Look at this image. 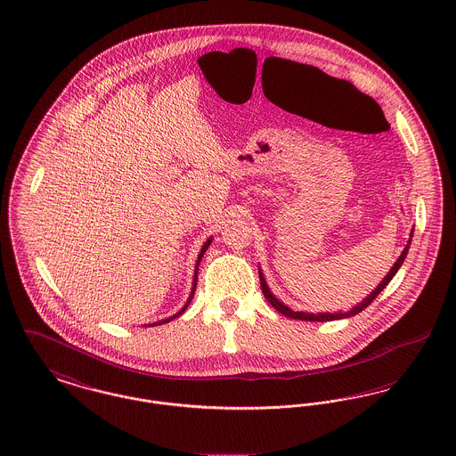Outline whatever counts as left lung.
I'll return each instance as SVG.
<instances>
[{
    "instance_id": "obj_1",
    "label": "left lung",
    "mask_w": 456,
    "mask_h": 456,
    "mask_svg": "<svg viewBox=\"0 0 456 456\" xmlns=\"http://www.w3.org/2000/svg\"><path fill=\"white\" fill-rule=\"evenodd\" d=\"M413 236V229L412 232H411V238H409V242H407V246L403 248V251H402V255L398 256V260L393 263V266H391L390 272H388V275L379 282V285L369 294L366 299H362L361 303L355 304L350 311H337V313H304V311H294V309H290L287 304H283L282 301H279L273 294H272V290H270V287L266 285V281H265V275H263V272H261V268H258V273H260V283H261V290H263V296L268 299V303L272 304L279 313H282L283 316H287V318H292V320H301V322H335V320H344V318H350V316H355V314H359L362 309H366L369 304L372 303L376 297H378V294L390 283L391 279L395 277V273L400 270V266L403 265V261L407 258V253H409V248H411V242H412Z\"/></svg>"
}]
</instances>
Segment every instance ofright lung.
<instances>
[{
	"label": "right lung",
	"mask_w": 456,
	"mask_h": 456,
	"mask_svg": "<svg viewBox=\"0 0 456 456\" xmlns=\"http://www.w3.org/2000/svg\"><path fill=\"white\" fill-rule=\"evenodd\" d=\"M212 244V238L207 239L205 240V244L201 246V249H200V255H198V260H196L195 265V277H193V287H191V292H190V297H188V301H186V304L175 313V314H173V316H169V318H166V320H160V322H155V323H151V325H143V326H155V325H164V323H169V322H173L174 318H177L179 314H183L184 311H186V307L190 305V303H191V299H193V296H195V290H196V279H198V266H200V261H201V258H203V255H205V251L208 249V246Z\"/></svg>",
	"instance_id": "right-lung-1"
}]
</instances>
